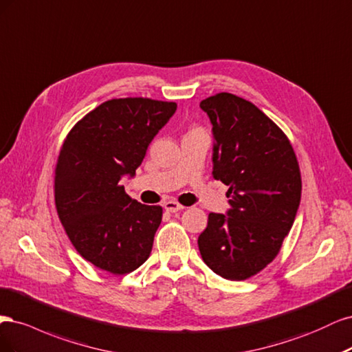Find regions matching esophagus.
Wrapping results in <instances>:
<instances>
[{"label": "esophagus", "instance_id": "34e87169", "mask_svg": "<svg viewBox=\"0 0 352 352\" xmlns=\"http://www.w3.org/2000/svg\"><path fill=\"white\" fill-rule=\"evenodd\" d=\"M164 208H165V210L171 212V213H175V212H178V210H183V209H184V206H181L179 203L175 201V200H168V201H165V203H164Z\"/></svg>", "mask_w": 352, "mask_h": 352}]
</instances>
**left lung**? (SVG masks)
<instances>
[{
    "label": "left lung",
    "mask_w": 352,
    "mask_h": 352,
    "mask_svg": "<svg viewBox=\"0 0 352 352\" xmlns=\"http://www.w3.org/2000/svg\"><path fill=\"white\" fill-rule=\"evenodd\" d=\"M213 131V177L228 186L231 209L209 213L199 250L214 274L244 280L274 260L301 200L296 152L276 124L232 94L200 102Z\"/></svg>",
    "instance_id": "8db88e82"
}]
</instances>
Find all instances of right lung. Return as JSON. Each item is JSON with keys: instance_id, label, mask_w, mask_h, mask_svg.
<instances>
[{"instance_id": "1", "label": "right lung", "mask_w": 352, "mask_h": 352, "mask_svg": "<svg viewBox=\"0 0 352 352\" xmlns=\"http://www.w3.org/2000/svg\"><path fill=\"white\" fill-rule=\"evenodd\" d=\"M175 109V102L111 99L78 121L61 146L56 213L77 253L112 275L130 274L151 256L162 208L131 199L120 179L135 174Z\"/></svg>"}]
</instances>
